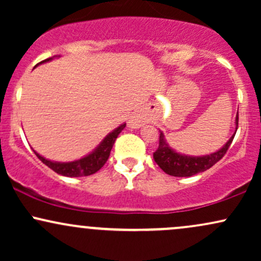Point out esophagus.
<instances>
[{"label": "esophagus", "instance_id": "esophagus-1", "mask_svg": "<svg viewBox=\"0 0 261 261\" xmlns=\"http://www.w3.org/2000/svg\"><path fill=\"white\" fill-rule=\"evenodd\" d=\"M143 119L141 118L140 115H137V114H135L130 118V120H128V126L133 127V128H139L143 125Z\"/></svg>", "mask_w": 261, "mask_h": 261}]
</instances>
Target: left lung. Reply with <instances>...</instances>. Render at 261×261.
I'll list each match as a JSON object with an SVG mask.
<instances>
[{
	"mask_svg": "<svg viewBox=\"0 0 261 261\" xmlns=\"http://www.w3.org/2000/svg\"><path fill=\"white\" fill-rule=\"evenodd\" d=\"M236 128H238V113H237L236 116ZM160 146H158L157 151L153 153L155 163L160 166V168L163 172H166L169 175L191 176L197 174V173L205 172V170L210 169L226 154L230 143H232L233 139H234L237 130L220 151L207 155H201V157H190V155L176 153L174 149L170 148L168 143L164 141L163 133L162 131H160Z\"/></svg>",
	"mask_w": 261,
	"mask_h": 261,
	"instance_id": "left-lung-1",
	"label": "left lung"
}]
</instances>
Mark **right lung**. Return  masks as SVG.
Instances as JSON below:
<instances>
[{
  "label": "right lung",
  "instance_id": "right-lung-1",
  "mask_svg": "<svg viewBox=\"0 0 261 261\" xmlns=\"http://www.w3.org/2000/svg\"><path fill=\"white\" fill-rule=\"evenodd\" d=\"M53 58H49L43 62L50 61ZM39 65V64H38ZM126 126V124H122L118 128L110 133L108 136L101 141V143L98 146L91 154L86 155L85 158H81L79 161L74 162H68V163H60V162H51L49 160H45L44 157H41L40 154H38L34 151V153L37 154V157L40 160L45 166L49 167L50 169H53L54 172H56L58 174L65 175V176H87L94 174L95 172H98L104 164L107 163L108 158L110 155V151H112L114 142H115L116 137L119 136V134L124 130V127Z\"/></svg>",
  "mask_w": 261,
  "mask_h": 261
}]
</instances>
